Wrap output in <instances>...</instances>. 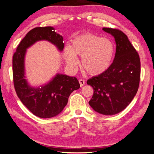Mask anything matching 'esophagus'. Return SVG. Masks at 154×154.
<instances>
[{"label": "esophagus", "instance_id": "1", "mask_svg": "<svg viewBox=\"0 0 154 154\" xmlns=\"http://www.w3.org/2000/svg\"><path fill=\"white\" fill-rule=\"evenodd\" d=\"M79 84H80V86L81 87H83V85H85V82L83 79H79Z\"/></svg>", "mask_w": 154, "mask_h": 154}]
</instances>
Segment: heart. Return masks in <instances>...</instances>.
Returning a JSON list of instances; mask_svg holds the SVG:
<instances>
[{"label":"heart","mask_w":154,"mask_h":154,"mask_svg":"<svg viewBox=\"0 0 154 154\" xmlns=\"http://www.w3.org/2000/svg\"><path fill=\"white\" fill-rule=\"evenodd\" d=\"M115 54V46L106 38L91 33L83 34L72 40L71 47L64 51L65 60L71 69L76 68L77 56L82 58V68L87 74L96 76L110 67Z\"/></svg>","instance_id":"1"}]
</instances>
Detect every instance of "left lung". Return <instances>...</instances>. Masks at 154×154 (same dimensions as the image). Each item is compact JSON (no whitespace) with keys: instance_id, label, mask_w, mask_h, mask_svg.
<instances>
[{"instance_id":"left-lung-1","label":"left lung","mask_w":154,"mask_h":154,"mask_svg":"<svg viewBox=\"0 0 154 154\" xmlns=\"http://www.w3.org/2000/svg\"><path fill=\"white\" fill-rule=\"evenodd\" d=\"M103 30L114 37L116 52L113 63L105 72L88 80L94 90L89 105L98 113L111 116L126 109L136 95L140 62L136 49L123 32L111 28Z\"/></svg>"}]
</instances>
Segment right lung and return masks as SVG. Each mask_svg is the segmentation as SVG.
Masks as SVG:
<instances>
[{
  "mask_svg": "<svg viewBox=\"0 0 154 154\" xmlns=\"http://www.w3.org/2000/svg\"><path fill=\"white\" fill-rule=\"evenodd\" d=\"M39 41H49L60 51L64 49L63 37L54 27H37L30 30L13 56L14 83L18 98L28 110L38 118H50L61 113L70 94L79 89L80 85L76 77L57 73L40 87L30 85L25 76V56L26 49Z\"/></svg>",
  "mask_w": 154,
  "mask_h": 154,
  "instance_id": "1",
  "label": "right lung"
}]
</instances>
